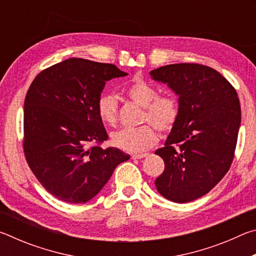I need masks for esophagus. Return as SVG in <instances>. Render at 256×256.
<instances>
[{
    "label": "esophagus",
    "mask_w": 256,
    "mask_h": 256,
    "mask_svg": "<svg viewBox=\"0 0 256 256\" xmlns=\"http://www.w3.org/2000/svg\"><path fill=\"white\" fill-rule=\"evenodd\" d=\"M148 156V154H132V159H141L144 158Z\"/></svg>",
    "instance_id": "1"
}]
</instances>
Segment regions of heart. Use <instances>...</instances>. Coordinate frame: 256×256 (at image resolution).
<instances>
[{"instance_id":"heart-1","label":"heart","mask_w":256,"mask_h":256,"mask_svg":"<svg viewBox=\"0 0 256 256\" xmlns=\"http://www.w3.org/2000/svg\"><path fill=\"white\" fill-rule=\"evenodd\" d=\"M128 96L144 107L138 128H125L112 134V144L128 152H142L158 140L154 126L162 132H170L180 118V104L172 94H158L157 89L146 81L134 82L126 89ZM97 112L106 125L118 122V102L114 94L104 92L97 100Z\"/></svg>"}]
</instances>
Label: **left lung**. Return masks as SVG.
Masks as SVG:
<instances>
[{
  "label": "left lung",
  "instance_id": "obj_1",
  "mask_svg": "<svg viewBox=\"0 0 256 256\" xmlns=\"http://www.w3.org/2000/svg\"><path fill=\"white\" fill-rule=\"evenodd\" d=\"M150 74L180 96V118L164 148L154 152L164 162L156 188L170 201H194L214 188L232 166L240 99L226 78L202 64H170Z\"/></svg>",
  "mask_w": 256,
  "mask_h": 256
}]
</instances>
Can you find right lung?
<instances>
[{
    "label": "right lung",
    "instance_id": "obj_1",
    "mask_svg": "<svg viewBox=\"0 0 256 256\" xmlns=\"http://www.w3.org/2000/svg\"><path fill=\"white\" fill-rule=\"evenodd\" d=\"M116 66L68 58L42 70L24 99V152L47 192L68 203L92 198L130 156L102 148L108 134L97 112L106 81L125 76Z\"/></svg>",
    "mask_w": 256,
    "mask_h": 256
}]
</instances>
